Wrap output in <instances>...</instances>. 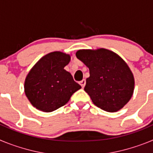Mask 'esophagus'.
Here are the masks:
<instances>
[{
	"label": "esophagus",
	"instance_id": "1",
	"mask_svg": "<svg viewBox=\"0 0 153 153\" xmlns=\"http://www.w3.org/2000/svg\"><path fill=\"white\" fill-rule=\"evenodd\" d=\"M79 84H80V86H82V88H83V87L85 86V85H86V80H85V79L81 80L80 82H79Z\"/></svg>",
	"mask_w": 153,
	"mask_h": 153
}]
</instances>
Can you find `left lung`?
<instances>
[{"label":"left lung","instance_id":"left-lung-1","mask_svg":"<svg viewBox=\"0 0 153 153\" xmlns=\"http://www.w3.org/2000/svg\"><path fill=\"white\" fill-rule=\"evenodd\" d=\"M76 56L90 70L84 90L97 107L106 112L122 109L134 91V76L129 66L109 50H79Z\"/></svg>","mask_w":153,"mask_h":153}]
</instances>
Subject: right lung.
Wrapping results in <instances>:
<instances>
[{"mask_svg": "<svg viewBox=\"0 0 153 153\" xmlns=\"http://www.w3.org/2000/svg\"><path fill=\"white\" fill-rule=\"evenodd\" d=\"M70 61V55L55 51L43 56L31 68L24 82V92L33 106L46 113L54 111L81 88L64 70Z\"/></svg>", "mask_w": 153, "mask_h": 153, "instance_id": "right-lung-1", "label": "right lung"}]
</instances>
